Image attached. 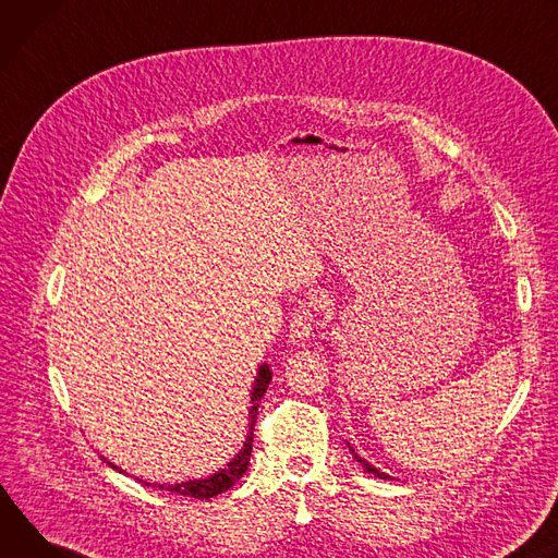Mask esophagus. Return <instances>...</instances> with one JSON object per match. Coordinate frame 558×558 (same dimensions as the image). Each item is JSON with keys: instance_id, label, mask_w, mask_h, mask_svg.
<instances>
[{"instance_id": "34e87169", "label": "esophagus", "mask_w": 558, "mask_h": 558, "mask_svg": "<svg viewBox=\"0 0 558 558\" xmlns=\"http://www.w3.org/2000/svg\"><path fill=\"white\" fill-rule=\"evenodd\" d=\"M315 301H307V303H301L296 307V313L290 322V339L294 343H305L307 339H311L313 335V326H315Z\"/></svg>"}]
</instances>
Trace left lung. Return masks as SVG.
Returning a JSON list of instances; mask_svg holds the SVG:
<instances>
[{"label": "left lung", "mask_w": 558, "mask_h": 558, "mask_svg": "<svg viewBox=\"0 0 558 558\" xmlns=\"http://www.w3.org/2000/svg\"><path fill=\"white\" fill-rule=\"evenodd\" d=\"M345 444H348V441H345ZM348 448H350V452H352V457H354V461H359V463H361V465H363V470H365V472H369V474H375V476H379V478H388V481H390V478H392V476H390V474H386V472H381V470H377V468H375V465H373V463H367V461H365V459H363V457H361V454H356V452H354V448H352V446H350V444H348Z\"/></svg>", "instance_id": "1"}]
</instances>
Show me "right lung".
Returning a JSON list of instances; mask_svg holds the SVG:
<instances>
[{"label": "right lung", "instance_id": "add662e5", "mask_svg": "<svg viewBox=\"0 0 558 558\" xmlns=\"http://www.w3.org/2000/svg\"><path fill=\"white\" fill-rule=\"evenodd\" d=\"M272 379V369L268 363H262L259 369H257V377H255V386L251 390V410H247V435H245V441H243V448L234 454V459H230L226 463V468L217 470L215 474L206 476V478H193V481H181V483H153V487H159V489H168L172 494H179V497H193V499H213L217 497V494L230 489L247 470V463H251V452H253V432H255V418H257V410H259V401L262 397L266 395L268 390V384ZM106 465H110L112 470L126 474L121 468H117L114 463H110L106 457H101ZM137 478V476H135ZM140 483H146L150 485L148 481L144 478H137Z\"/></svg>", "mask_w": 558, "mask_h": 558}]
</instances>
